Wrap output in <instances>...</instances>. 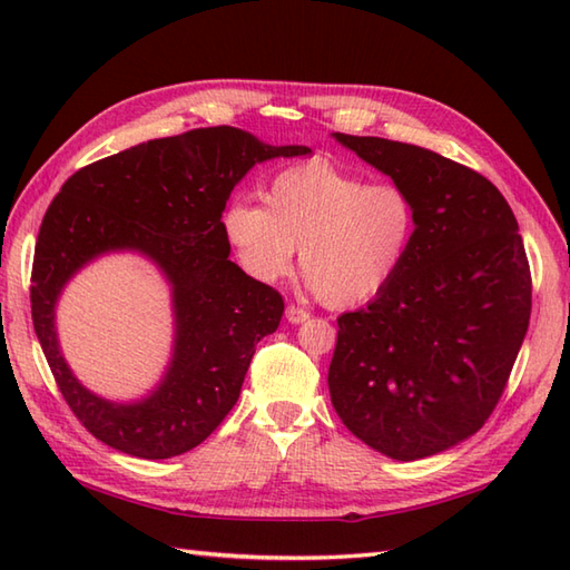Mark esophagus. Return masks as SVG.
Wrapping results in <instances>:
<instances>
[{"label": "esophagus", "instance_id": "34e87169", "mask_svg": "<svg viewBox=\"0 0 570 570\" xmlns=\"http://www.w3.org/2000/svg\"><path fill=\"white\" fill-rule=\"evenodd\" d=\"M286 321L288 323H304V321H308V311H304V308H298V306H286Z\"/></svg>", "mask_w": 570, "mask_h": 570}]
</instances>
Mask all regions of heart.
<instances>
[{"label":"heart","mask_w":570,"mask_h":570,"mask_svg":"<svg viewBox=\"0 0 570 570\" xmlns=\"http://www.w3.org/2000/svg\"><path fill=\"white\" fill-rule=\"evenodd\" d=\"M262 196L264 205L237 196L220 215L237 264L274 284L298 247L308 286L335 308L377 296L414 245V200L390 180L370 184L331 161H306L274 174Z\"/></svg>","instance_id":"heart-1"}]
</instances>
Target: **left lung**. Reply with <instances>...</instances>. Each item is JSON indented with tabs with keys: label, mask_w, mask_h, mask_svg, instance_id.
<instances>
[{
	"label": "left lung",
	"mask_w": 570,
	"mask_h": 570,
	"mask_svg": "<svg viewBox=\"0 0 570 570\" xmlns=\"http://www.w3.org/2000/svg\"><path fill=\"white\" fill-rule=\"evenodd\" d=\"M335 139L409 193L416 237L374 301L337 318L333 406L374 451L429 458L480 431L510 380L531 316L524 242L472 168L414 144Z\"/></svg>",
	"instance_id": "8db88e82"
}]
</instances>
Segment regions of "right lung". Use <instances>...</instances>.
<instances>
[{"label":"right lung","instance_id":"right-lung-1","mask_svg":"<svg viewBox=\"0 0 570 570\" xmlns=\"http://www.w3.org/2000/svg\"><path fill=\"white\" fill-rule=\"evenodd\" d=\"M235 127L151 139L72 174L48 205L31 269V318L72 414L95 439L135 458L164 460L200 445L235 406L284 298L229 262L220 215L254 164L304 156ZM149 256L175 288L177 343L163 384L137 405L95 397L71 377L55 337V301L78 268L105 250Z\"/></svg>","mask_w":570,"mask_h":570}]
</instances>
